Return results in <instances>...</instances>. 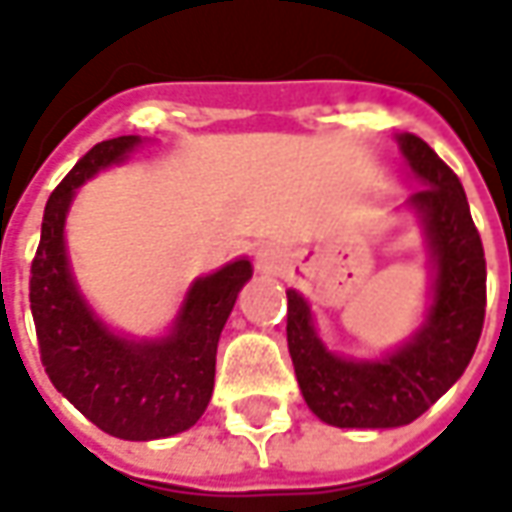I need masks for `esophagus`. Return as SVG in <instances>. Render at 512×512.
Listing matches in <instances>:
<instances>
[{"label":"esophagus","instance_id":"1","mask_svg":"<svg viewBox=\"0 0 512 512\" xmlns=\"http://www.w3.org/2000/svg\"><path fill=\"white\" fill-rule=\"evenodd\" d=\"M256 273H279L282 270V250L276 245H262L256 250Z\"/></svg>","mask_w":512,"mask_h":512}]
</instances>
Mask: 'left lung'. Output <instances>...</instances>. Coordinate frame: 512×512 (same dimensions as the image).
I'll return each mask as SVG.
<instances>
[{
	"label": "left lung",
	"instance_id": "8db88e82",
	"mask_svg": "<svg viewBox=\"0 0 512 512\" xmlns=\"http://www.w3.org/2000/svg\"><path fill=\"white\" fill-rule=\"evenodd\" d=\"M407 170L422 182L404 207L419 219L430 256L422 325L379 359L333 353L299 290H287V350L307 407L333 427L384 430L419 419L459 382L484 325L487 267L459 176L413 133H396Z\"/></svg>",
	"mask_w": 512,
	"mask_h": 512
}]
</instances>
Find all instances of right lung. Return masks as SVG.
<instances>
[{"mask_svg":"<svg viewBox=\"0 0 512 512\" xmlns=\"http://www.w3.org/2000/svg\"><path fill=\"white\" fill-rule=\"evenodd\" d=\"M139 145L142 136L99 142L50 193L30 265V313L53 387L99 430L128 442H153L202 419L213 396L222 327L253 267L239 256L193 279L162 336L136 339L96 316L70 267L65 222L76 190L99 170L122 165Z\"/></svg>","mask_w":512,"mask_h":512,"instance_id":"right-lung-1","label":"right lung"}]
</instances>
